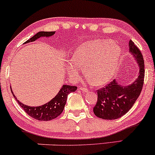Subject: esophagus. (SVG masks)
Wrapping results in <instances>:
<instances>
[{
  "label": "esophagus",
  "instance_id": "34e87169",
  "mask_svg": "<svg viewBox=\"0 0 155 155\" xmlns=\"http://www.w3.org/2000/svg\"><path fill=\"white\" fill-rule=\"evenodd\" d=\"M79 89L80 90H81V91H82V92H88L89 91V90L87 88L83 87H79Z\"/></svg>",
  "mask_w": 155,
  "mask_h": 155
}]
</instances>
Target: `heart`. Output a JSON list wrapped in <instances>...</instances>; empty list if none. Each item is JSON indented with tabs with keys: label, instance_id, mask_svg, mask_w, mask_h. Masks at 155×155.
I'll list each match as a JSON object with an SVG mask.
<instances>
[{
	"label": "heart",
	"instance_id": "b5f03b06",
	"mask_svg": "<svg viewBox=\"0 0 155 155\" xmlns=\"http://www.w3.org/2000/svg\"><path fill=\"white\" fill-rule=\"evenodd\" d=\"M122 56L118 44L110 40L90 41L79 46L72 59L68 60L66 69L72 79H78L80 66H85V74L95 85H104L114 76Z\"/></svg>",
	"mask_w": 155,
	"mask_h": 155
}]
</instances>
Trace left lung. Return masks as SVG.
I'll return each instance as SVG.
<instances>
[{
	"instance_id": "8db88e82",
	"label": "left lung",
	"mask_w": 155,
	"mask_h": 155,
	"mask_svg": "<svg viewBox=\"0 0 155 155\" xmlns=\"http://www.w3.org/2000/svg\"><path fill=\"white\" fill-rule=\"evenodd\" d=\"M129 48L139 68L138 76L128 85L122 84L114 79L105 87L97 90V101L93 112L99 118L109 120L120 118L132 108L140 95L144 79V61L140 51L131 40Z\"/></svg>"
}]
</instances>
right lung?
Segmentation results:
<instances>
[{
    "instance_id": "1",
    "label": "right lung",
    "mask_w": 155,
    "mask_h": 155,
    "mask_svg": "<svg viewBox=\"0 0 155 155\" xmlns=\"http://www.w3.org/2000/svg\"><path fill=\"white\" fill-rule=\"evenodd\" d=\"M54 33V31H40L33 35V37H31L29 40L25 42V44L35 41V40H37L39 38H41V37L49 38V37L52 36ZM76 89H77V87L76 86L63 84L54 97H53L51 101H49L47 104L39 106H28V105L23 104L22 102H20L16 97L15 94L12 92V87H11V90H12L13 96L15 97V99L17 101V102L18 103L19 106L22 108V109L30 117L39 121H49L53 120V119H55L56 117L61 114L64 109V107H65V105L66 104L68 95L71 92H75Z\"/></svg>"
}]
</instances>
